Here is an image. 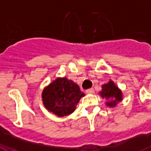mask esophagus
Listing matches in <instances>:
<instances>
[{
  "label": "esophagus",
  "mask_w": 151,
  "mask_h": 151,
  "mask_svg": "<svg viewBox=\"0 0 151 151\" xmlns=\"http://www.w3.org/2000/svg\"><path fill=\"white\" fill-rule=\"evenodd\" d=\"M86 94H94V93H95V91H94V89L93 88H90L86 91Z\"/></svg>",
  "instance_id": "34e87169"
}]
</instances>
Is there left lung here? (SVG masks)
I'll use <instances>...</instances> for the list:
<instances>
[{"label":"left lung","instance_id":"8db88e82","mask_svg":"<svg viewBox=\"0 0 151 151\" xmlns=\"http://www.w3.org/2000/svg\"><path fill=\"white\" fill-rule=\"evenodd\" d=\"M99 94L104 99L105 104L108 108H115L118 103L123 100L121 90L111 80H109L108 83L102 85V90Z\"/></svg>","mask_w":151,"mask_h":151}]
</instances>
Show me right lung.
<instances>
[{"mask_svg":"<svg viewBox=\"0 0 151 151\" xmlns=\"http://www.w3.org/2000/svg\"><path fill=\"white\" fill-rule=\"evenodd\" d=\"M85 94L79 86L66 77L56 78L42 91V101L47 110L59 117L69 116Z\"/></svg>","mask_w":151,"mask_h":151,"instance_id":"right-lung-1","label":"right lung"}]
</instances>
